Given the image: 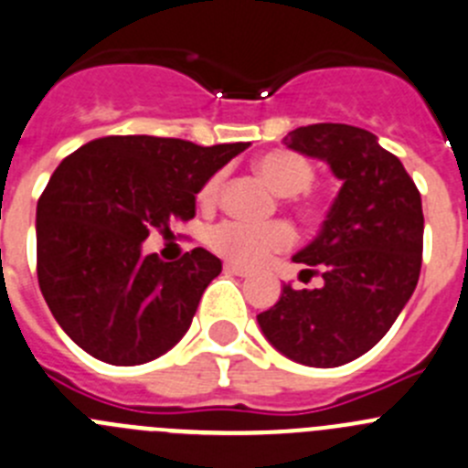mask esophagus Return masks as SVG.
Returning <instances> with one entry per match:
<instances>
[{
    "label": "esophagus",
    "mask_w": 468,
    "mask_h": 468,
    "mask_svg": "<svg viewBox=\"0 0 468 468\" xmlns=\"http://www.w3.org/2000/svg\"><path fill=\"white\" fill-rule=\"evenodd\" d=\"M224 270L229 274H235V277H249V274H251L247 268H242V265H235V263H226Z\"/></svg>",
    "instance_id": "obj_1"
}]
</instances>
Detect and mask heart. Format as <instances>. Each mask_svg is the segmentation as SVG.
<instances>
[{
    "instance_id": "1",
    "label": "heart",
    "mask_w": 468,
    "mask_h": 468,
    "mask_svg": "<svg viewBox=\"0 0 468 468\" xmlns=\"http://www.w3.org/2000/svg\"><path fill=\"white\" fill-rule=\"evenodd\" d=\"M259 175L277 191L279 196H298L309 189L314 182V168L304 156L288 150H274L259 156L254 164ZM224 175H214L200 189L198 198L203 205H212L219 196V186ZM303 212L307 217L316 214V205L304 203ZM293 242V230L283 221L272 224H247V221L229 219L214 224L207 230V244L214 254L238 265H259L272 254L286 249Z\"/></svg>"
}]
</instances>
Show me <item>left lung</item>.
<instances>
[{
    "mask_svg": "<svg viewBox=\"0 0 468 468\" xmlns=\"http://www.w3.org/2000/svg\"><path fill=\"white\" fill-rule=\"evenodd\" d=\"M282 143L325 161L342 189L316 238L293 256L323 270V286L295 291L283 283L277 304L256 318L265 339L293 362L346 365L381 342L416 291L420 194L401 161L357 126H300Z\"/></svg>",
    "mask_w": 468,
    "mask_h": 468,
    "instance_id": "1",
    "label": "left lung"
}]
</instances>
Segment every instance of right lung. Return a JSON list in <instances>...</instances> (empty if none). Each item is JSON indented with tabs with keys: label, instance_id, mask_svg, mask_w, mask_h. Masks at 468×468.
Segmentation results:
<instances>
[{
	"label": "right lung",
	"instance_id": "add662e5",
	"mask_svg": "<svg viewBox=\"0 0 468 468\" xmlns=\"http://www.w3.org/2000/svg\"><path fill=\"white\" fill-rule=\"evenodd\" d=\"M247 147L106 135L57 165L37 205V274L52 316L82 351L131 367L185 337L221 261L196 247L164 263L143 242L189 221L205 182Z\"/></svg>",
	"mask_w": 468,
	"mask_h": 468
}]
</instances>
